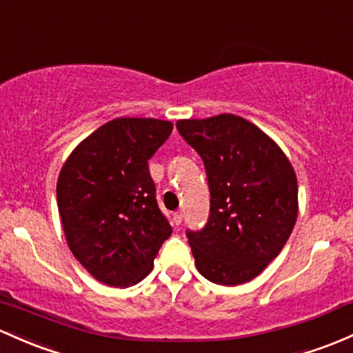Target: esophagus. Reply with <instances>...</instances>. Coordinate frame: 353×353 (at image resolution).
Instances as JSON below:
<instances>
[{"label":"esophagus","mask_w":353,"mask_h":353,"mask_svg":"<svg viewBox=\"0 0 353 353\" xmlns=\"http://www.w3.org/2000/svg\"><path fill=\"white\" fill-rule=\"evenodd\" d=\"M181 221H183V211H174V214H172V223L176 225V226H179Z\"/></svg>","instance_id":"34e87169"}]
</instances>
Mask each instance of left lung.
I'll return each instance as SVG.
<instances>
[{
	"label": "left lung",
	"mask_w": 353,
	"mask_h": 353,
	"mask_svg": "<svg viewBox=\"0 0 353 353\" xmlns=\"http://www.w3.org/2000/svg\"><path fill=\"white\" fill-rule=\"evenodd\" d=\"M177 132L205 164L210 216L186 230L196 267L214 284L257 277L288 242L298 216V181L279 147L235 114L181 120Z\"/></svg>",
	"instance_id": "8db88e82"
}]
</instances>
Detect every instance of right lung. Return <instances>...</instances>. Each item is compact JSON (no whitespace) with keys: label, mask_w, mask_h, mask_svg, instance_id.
<instances>
[{"label":"right lung","mask_w":353,"mask_h":353,"mask_svg":"<svg viewBox=\"0 0 353 353\" xmlns=\"http://www.w3.org/2000/svg\"><path fill=\"white\" fill-rule=\"evenodd\" d=\"M170 132V121L117 118L81 142L59 176L69 248L92 277L113 288L142 281L172 233L148 170Z\"/></svg>","instance_id":"obj_1"}]
</instances>
